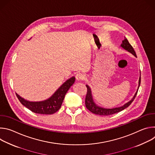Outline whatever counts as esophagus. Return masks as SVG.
Returning a JSON list of instances; mask_svg holds the SVG:
<instances>
[{"mask_svg":"<svg viewBox=\"0 0 155 155\" xmlns=\"http://www.w3.org/2000/svg\"><path fill=\"white\" fill-rule=\"evenodd\" d=\"M77 80L78 81H81L83 80L85 78V75L82 73H78L75 76Z\"/></svg>","mask_w":155,"mask_h":155,"instance_id":"1","label":"esophagus"}]
</instances>
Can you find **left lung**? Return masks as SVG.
Wrapping results in <instances>:
<instances>
[{"label":"left lung","mask_w":155,"mask_h":155,"mask_svg":"<svg viewBox=\"0 0 155 155\" xmlns=\"http://www.w3.org/2000/svg\"><path fill=\"white\" fill-rule=\"evenodd\" d=\"M121 47L123 48H124L125 50L130 53L131 54H133L135 57L137 58L136 52H135L133 47H132L130 44L129 43L127 38H124V39L122 41V43L121 44ZM140 80H141V78L140 77L139 80V86H138L137 91L135 93V94H134V97H132V99L130 101H129L128 102L126 103L123 106H121L119 107H115V108H103V107L97 105L93 101L91 88L88 85H86V87H87V93H86V98H85L86 107L92 113L96 114V115H103V116L110 115H113L116 113L120 112L121 111V110H123L125 109L126 108H127V107H129L131 104V103L133 102L134 99H135V97L137 95V91L139 90V87L140 86Z\"/></svg>","instance_id":"left-lung-1"}]
</instances>
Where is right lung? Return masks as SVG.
I'll return each mask as SVG.
<instances>
[{
    "label": "right lung",
    "instance_id": "add662e5",
    "mask_svg": "<svg viewBox=\"0 0 155 155\" xmlns=\"http://www.w3.org/2000/svg\"><path fill=\"white\" fill-rule=\"evenodd\" d=\"M75 80V77L70 78L65 81L50 98L43 101L31 102L22 98L17 93L16 95L20 102L32 112L43 115L53 114L61 108L65 94L74 83Z\"/></svg>",
    "mask_w": 155,
    "mask_h": 155
}]
</instances>
